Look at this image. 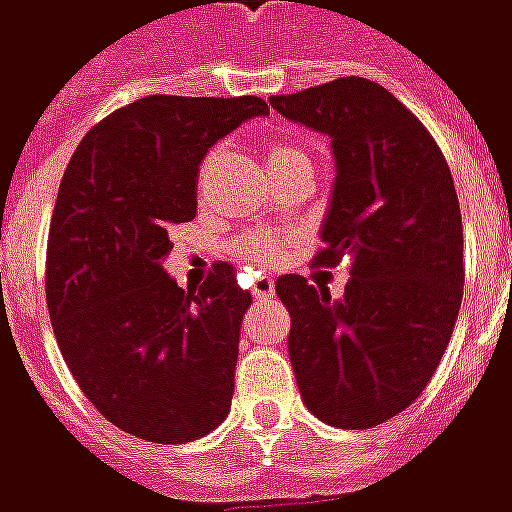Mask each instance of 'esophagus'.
Returning a JSON list of instances; mask_svg holds the SVG:
<instances>
[{
	"label": "esophagus",
	"instance_id": "1",
	"mask_svg": "<svg viewBox=\"0 0 512 512\" xmlns=\"http://www.w3.org/2000/svg\"><path fill=\"white\" fill-rule=\"evenodd\" d=\"M274 293H277V290H274V279H271V277H260L255 282V288H252V299L263 304V301L274 299Z\"/></svg>",
	"mask_w": 512,
	"mask_h": 512
}]
</instances>
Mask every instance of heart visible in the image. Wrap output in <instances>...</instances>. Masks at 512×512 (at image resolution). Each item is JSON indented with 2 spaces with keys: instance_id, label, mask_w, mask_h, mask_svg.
I'll list each match as a JSON object with an SVG mask.
<instances>
[{
  "instance_id": "heart-1",
  "label": "heart",
  "mask_w": 512,
  "mask_h": 512,
  "mask_svg": "<svg viewBox=\"0 0 512 512\" xmlns=\"http://www.w3.org/2000/svg\"><path fill=\"white\" fill-rule=\"evenodd\" d=\"M266 161H268V169H271V175H274V172L290 167V164L307 161V153H304L301 147L285 142V139H271V142L266 145ZM235 249H238V255L246 257V260H252V263H257V266L271 263V260H277L279 255L277 238L266 233L244 235V238L235 244Z\"/></svg>"
}]
</instances>
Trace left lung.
I'll use <instances>...</instances> for the list:
<instances>
[{"label":"left lung","instance_id":"obj_1","mask_svg":"<svg viewBox=\"0 0 512 512\" xmlns=\"http://www.w3.org/2000/svg\"><path fill=\"white\" fill-rule=\"evenodd\" d=\"M271 106L332 142L315 263L351 268L343 299L299 274L277 279L301 400L326 425L373 428L428 386L461 310L463 227L450 167L428 128L370 79L343 76Z\"/></svg>","mask_w":512,"mask_h":512}]
</instances>
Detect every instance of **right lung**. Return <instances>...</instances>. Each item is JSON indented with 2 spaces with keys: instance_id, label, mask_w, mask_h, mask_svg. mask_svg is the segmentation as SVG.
<instances>
[{
  "instance_id": "1",
  "label": "right lung",
  "mask_w": 512,
  "mask_h": 512,
  "mask_svg": "<svg viewBox=\"0 0 512 512\" xmlns=\"http://www.w3.org/2000/svg\"><path fill=\"white\" fill-rule=\"evenodd\" d=\"M266 101L147 95L90 128L51 216L46 304L62 359L112 425L183 444L222 425L252 296L216 263L200 288L164 271L169 227L197 216V167Z\"/></svg>"
}]
</instances>
